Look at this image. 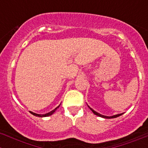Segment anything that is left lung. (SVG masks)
<instances>
[{
    "label": "left lung",
    "mask_w": 148,
    "mask_h": 148,
    "mask_svg": "<svg viewBox=\"0 0 148 148\" xmlns=\"http://www.w3.org/2000/svg\"><path fill=\"white\" fill-rule=\"evenodd\" d=\"M88 108H89L90 110H92V112H93L94 114H95V115H97V116H99V117H101V118H104V119H114V118H117V117L120 116V115H121L122 114H123V113H121V114H118V115H113V116H106V115H101V114H100V113L97 112H95L94 110H92V108L89 107V106H88Z\"/></svg>",
    "instance_id": "obj_1"
}]
</instances>
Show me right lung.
<instances>
[{
  "label": "right lung",
  "mask_w": 148,
  "mask_h": 148,
  "mask_svg": "<svg viewBox=\"0 0 148 148\" xmlns=\"http://www.w3.org/2000/svg\"><path fill=\"white\" fill-rule=\"evenodd\" d=\"M60 104L59 105V106H57V107L55 108L54 110H52V111H51V112H50L46 113V114H45V115H40V114H36V113H34V112H30V113H31V114H33V115H35V116H37V117H47V116H50V115H52L53 113H54L55 111H56V110H57V109H58L59 107H60Z\"/></svg>",
  "instance_id": "right-lung-1"
}]
</instances>
